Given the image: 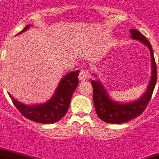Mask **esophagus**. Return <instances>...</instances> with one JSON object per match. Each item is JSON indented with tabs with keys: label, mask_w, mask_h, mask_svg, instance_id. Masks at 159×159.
<instances>
[{
	"label": "esophagus",
	"mask_w": 159,
	"mask_h": 159,
	"mask_svg": "<svg viewBox=\"0 0 159 159\" xmlns=\"http://www.w3.org/2000/svg\"><path fill=\"white\" fill-rule=\"evenodd\" d=\"M78 77H79L80 81H86L88 77H90V73L87 70H81Z\"/></svg>",
	"instance_id": "1"
}]
</instances>
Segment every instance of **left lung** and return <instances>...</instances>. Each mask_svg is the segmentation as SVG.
Instances as JSON below:
<instances>
[{"label":"left lung","instance_id":"left-lung-1","mask_svg":"<svg viewBox=\"0 0 159 159\" xmlns=\"http://www.w3.org/2000/svg\"><path fill=\"white\" fill-rule=\"evenodd\" d=\"M130 32L133 39L141 42L149 49L152 62L151 79L143 95L136 101L127 103H119L112 100L109 98L106 88H104L102 83L99 80H92L91 84L93 88V102L96 112L99 118L105 123L117 124L123 123L139 117V115L143 113L149 102L157 82V66L149 41L136 29H131Z\"/></svg>","mask_w":159,"mask_h":159}]
</instances>
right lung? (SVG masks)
Masks as SVG:
<instances>
[{
  "instance_id": "1",
  "label": "right lung",
  "mask_w": 159,
  "mask_h": 159,
  "mask_svg": "<svg viewBox=\"0 0 159 159\" xmlns=\"http://www.w3.org/2000/svg\"><path fill=\"white\" fill-rule=\"evenodd\" d=\"M31 25H27L18 34L26 31ZM80 71H74L65 75L59 82L52 98L44 103L26 105L17 101L9 93L10 98L18 111L26 118L39 123H54L66 115L71 102V96L79 84Z\"/></svg>"
}]
</instances>
